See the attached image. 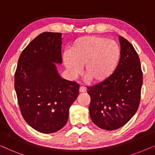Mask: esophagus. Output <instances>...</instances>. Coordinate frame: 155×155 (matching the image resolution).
<instances>
[{
	"label": "esophagus",
	"mask_w": 155,
	"mask_h": 155,
	"mask_svg": "<svg viewBox=\"0 0 155 155\" xmlns=\"http://www.w3.org/2000/svg\"><path fill=\"white\" fill-rule=\"evenodd\" d=\"M80 92H86V88L84 87H83V86H80Z\"/></svg>",
	"instance_id": "1"
}]
</instances>
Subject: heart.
Instances as JSON below:
<instances>
[{"instance_id": "heart-1", "label": "heart", "mask_w": 155, "mask_h": 155, "mask_svg": "<svg viewBox=\"0 0 155 155\" xmlns=\"http://www.w3.org/2000/svg\"><path fill=\"white\" fill-rule=\"evenodd\" d=\"M120 48L116 41L98 36L78 38L63 58L71 77H77L84 66V75L94 82H100L113 73L120 58Z\"/></svg>"}]
</instances>
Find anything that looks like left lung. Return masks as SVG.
Here are the masks:
<instances>
[{"label":"left lung","mask_w":155,"mask_h":155,"mask_svg":"<svg viewBox=\"0 0 155 155\" xmlns=\"http://www.w3.org/2000/svg\"><path fill=\"white\" fill-rule=\"evenodd\" d=\"M120 57L107 79L88 87L91 119L99 128L114 130L127 124L139 107L143 85L140 61L132 44L119 37Z\"/></svg>","instance_id":"8db88e82"}]
</instances>
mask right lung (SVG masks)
<instances>
[{"mask_svg":"<svg viewBox=\"0 0 155 155\" xmlns=\"http://www.w3.org/2000/svg\"><path fill=\"white\" fill-rule=\"evenodd\" d=\"M61 33L43 32L21 53L15 73V90L21 114L42 133L66 124L69 108L79 94V84L63 79L55 63H62Z\"/></svg>","mask_w":155,"mask_h":155,"instance_id":"add662e5","label":"right lung"}]
</instances>
